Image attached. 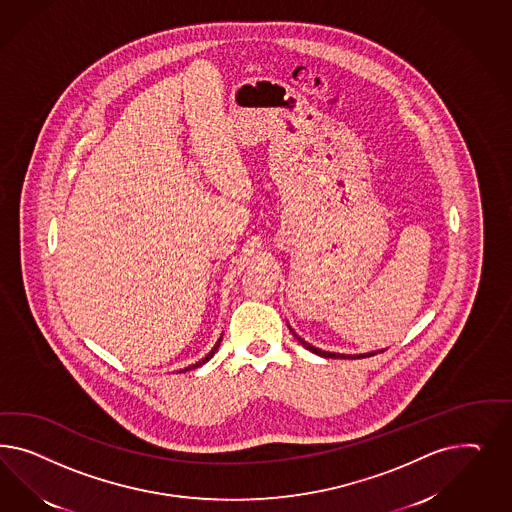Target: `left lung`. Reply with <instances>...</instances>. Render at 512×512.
<instances>
[{
    "label": "left lung",
    "instance_id": "8db88e82",
    "mask_svg": "<svg viewBox=\"0 0 512 512\" xmlns=\"http://www.w3.org/2000/svg\"><path fill=\"white\" fill-rule=\"evenodd\" d=\"M293 334H295V330H293ZM296 340H298V343H302V347H306L308 351H311V353H315V355H319V357H325V358H364V357H373V355H377L375 351L373 353H364V355H340V353H328V351H321V349H317V347H313L311 343H308V341L302 340L298 334H295ZM381 353V351H379Z\"/></svg>",
    "mask_w": 512,
    "mask_h": 512
}]
</instances>
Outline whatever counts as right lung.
<instances>
[{
	"mask_svg": "<svg viewBox=\"0 0 512 512\" xmlns=\"http://www.w3.org/2000/svg\"><path fill=\"white\" fill-rule=\"evenodd\" d=\"M219 343H221V338H219V340L216 341V345H214V349H212V351H210V353H208V355H206V357L202 358V360H199V362H197V364H191V366H187L186 370H182V372H187V370H195V368H199V366H202V364H204V362H208V360H210V358L214 357V355H216V351H217V347H219Z\"/></svg>",
	"mask_w": 512,
	"mask_h": 512,
	"instance_id": "right-lung-1",
	"label": "right lung"
}]
</instances>
